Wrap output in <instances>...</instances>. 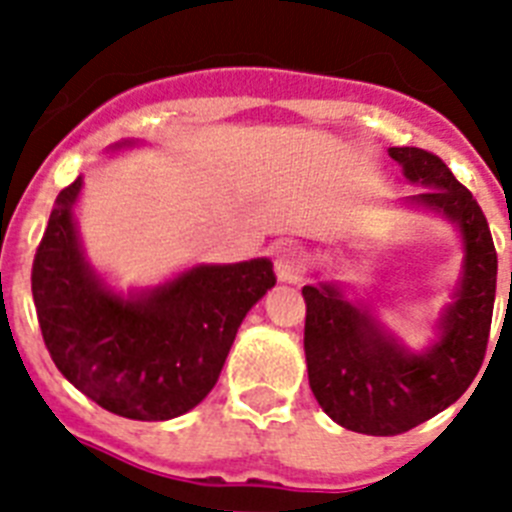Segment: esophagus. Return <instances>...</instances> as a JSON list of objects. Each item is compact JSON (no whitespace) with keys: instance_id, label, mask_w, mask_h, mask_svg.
I'll return each instance as SVG.
<instances>
[{"instance_id":"esophagus-1","label":"esophagus","mask_w":512,"mask_h":512,"mask_svg":"<svg viewBox=\"0 0 512 512\" xmlns=\"http://www.w3.org/2000/svg\"><path fill=\"white\" fill-rule=\"evenodd\" d=\"M305 253L297 251L295 246H282L274 253V271L282 282L297 284L305 274Z\"/></svg>"}]
</instances>
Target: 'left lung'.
Listing matches in <instances>:
<instances>
[{
	"label": "left lung",
	"mask_w": 512,
	"mask_h": 512,
	"mask_svg": "<svg viewBox=\"0 0 512 512\" xmlns=\"http://www.w3.org/2000/svg\"><path fill=\"white\" fill-rule=\"evenodd\" d=\"M390 156L410 182L428 187L413 202L459 225L467 261L456 302L441 320V341L425 354L397 346L336 287H302L312 395L338 425L366 436L410 431L467 392L485 361L497 284L495 243L472 192L436 153L402 146L390 148Z\"/></svg>",
	"instance_id": "left-lung-1"
}]
</instances>
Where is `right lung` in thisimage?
Masks as SVG:
<instances>
[{"label":"right lung","mask_w":512,"mask_h":512,"mask_svg":"<svg viewBox=\"0 0 512 512\" xmlns=\"http://www.w3.org/2000/svg\"><path fill=\"white\" fill-rule=\"evenodd\" d=\"M61 189L33 261L40 333L58 372L99 408L169 420L200 405L223 372L238 325L277 284L271 261L194 266L138 300L104 289L81 256Z\"/></svg>","instance_id":"add662e5"}]
</instances>
